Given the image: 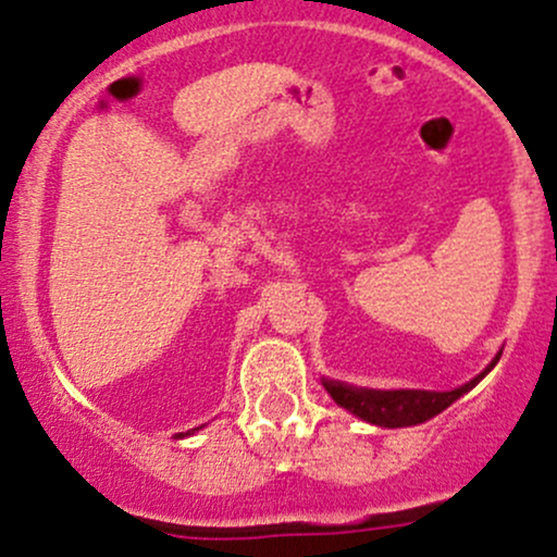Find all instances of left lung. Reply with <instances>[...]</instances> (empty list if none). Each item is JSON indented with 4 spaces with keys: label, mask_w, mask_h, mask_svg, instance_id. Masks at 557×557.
Here are the masks:
<instances>
[{
    "label": "left lung",
    "mask_w": 557,
    "mask_h": 557,
    "mask_svg": "<svg viewBox=\"0 0 557 557\" xmlns=\"http://www.w3.org/2000/svg\"><path fill=\"white\" fill-rule=\"evenodd\" d=\"M502 352H496L492 367L483 374H478L475 380H470L468 385L457 387V391L448 393H430V391H367V387H350L343 382L324 380V387L329 396L337 400L343 409L352 411L356 417H361L363 422L380 424V428H406V424H420L430 417L441 414L448 409L459 396L475 387L494 369V363L499 361Z\"/></svg>",
    "instance_id": "1"
}]
</instances>
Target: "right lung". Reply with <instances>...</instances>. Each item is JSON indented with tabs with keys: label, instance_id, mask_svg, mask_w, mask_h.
<instances>
[{
	"label": "right lung",
	"instance_id": "add662e5",
	"mask_svg": "<svg viewBox=\"0 0 557 557\" xmlns=\"http://www.w3.org/2000/svg\"><path fill=\"white\" fill-rule=\"evenodd\" d=\"M196 430V428H194ZM188 433H190V430H188ZM177 435H183V433H177Z\"/></svg>",
	"mask_w": 557,
	"mask_h": 557
}]
</instances>
